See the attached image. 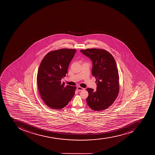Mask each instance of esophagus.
I'll return each mask as SVG.
<instances>
[{
  "mask_svg": "<svg viewBox=\"0 0 155 155\" xmlns=\"http://www.w3.org/2000/svg\"><path fill=\"white\" fill-rule=\"evenodd\" d=\"M84 89H85L84 88H82L81 86H78L77 87V90L79 91H82L84 90Z\"/></svg>",
  "mask_w": 155,
  "mask_h": 155,
  "instance_id": "34e87169",
  "label": "esophagus"
}]
</instances>
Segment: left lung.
I'll return each instance as SVG.
<instances>
[{"instance_id": "8db88e82", "label": "left lung", "mask_w": 155, "mask_h": 155, "mask_svg": "<svg viewBox=\"0 0 155 155\" xmlns=\"http://www.w3.org/2000/svg\"><path fill=\"white\" fill-rule=\"evenodd\" d=\"M82 54L93 61L91 73L96 78V91L87 88L89 95L86 101L91 110L101 111L110 106L119 91V76L116 61L110 53L103 49L81 50Z\"/></svg>"}]
</instances>
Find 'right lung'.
I'll list each match as a JSON object with an SVG mask.
<instances>
[{
  "label": "right lung",
  "mask_w": 155,
  "mask_h": 155,
  "mask_svg": "<svg viewBox=\"0 0 155 155\" xmlns=\"http://www.w3.org/2000/svg\"><path fill=\"white\" fill-rule=\"evenodd\" d=\"M74 49L51 51L44 57L37 76L39 94L48 107L60 110L71 101L77 87L66 85L61 80L67 73L70 62L74 57Z\"/></svg>",
  "instance_id": "right-lung-1"
}]
</instances>
